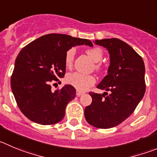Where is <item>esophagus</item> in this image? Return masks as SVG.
<instances>
[{
  "instance_id": "obj_1",
  "label": "esophagus",
  "mask_w": 157,
  "mask_h": 157,
  "mask_svg": "<svg viewBox=\"0 0 157 157\" xmlns=\"http://www.w3.org/2000/svg\"><path fill=\"white\" fill-rule=\"evenodd\" d=\"M76 94H77V97H80V96H81V95L83 94V92L80 91V90H77V93H76Z\"/></svg>"
}]
</instances>
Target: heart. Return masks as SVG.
Wrapping results in <instances>:
<instances>
[{"mask_svg": "<svg viewBox=\"0 0 157 157\" xmlns=\"http://www.w3.org/2000/svg\"><path fill=\"white\" fill-rule=\"evenodd\" d=\"M87 55L93 59L94 62H99L103 56V52L100 48L94 47L92 49H89L86 51ZM75 55V49H70L67 52L65 56V64L67 67H70L73 65L74 57ZM100 65H97V68H100ZM66 81L68 84L73 86L78 90H85L88 87L94 84L96 80L94 77L91 75L81 74L79 72H74L69 74L66 77Z\"/></svg>", "mask_w": 157, "mask_h": 157, "instance_id": "heart-1", "label": "heart"}]
</instances>
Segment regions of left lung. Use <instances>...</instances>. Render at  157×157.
<instances>
[{"label": "left lung", "instance_id": "8db88e82", "mask_svg": "<svg viewBox=\"0 0 157 157\" xmlns=\"http://www.w3.org/2000/svg\"><path fill=\"white\" fill-rule=\"evenodd\" d=\"M94 42L106 48L110 55L108 75L97 86L110 94L90 92L92 102L85 108L84 116L94 127L110 128L129 117L143 99L146 91L145 65L142 57L120 39Z\"/></svg>", "mask_w": 157, "mask_h": 157}]
</instances>
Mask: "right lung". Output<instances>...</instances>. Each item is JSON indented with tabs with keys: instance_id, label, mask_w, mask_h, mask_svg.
<instances>
[{
	"instance_id": "add662e5",
	"label": "right lung",
	"mask_w": 157,
	"mask_h": 157,
	"mask_svg": "<svg viewBox=\"0 0 157 157\" xmlns=\"http://www.w3.org/2000/svg\"><path fill=\"white\" fill-rule=\"evenodd\" d=\"M93 46L90 40L64 34H49L28 44L17 55L11 87L17 106L31 121L53 125L65 116L67 104L76 97L73 86L52 91V80L66 73L65 56L73 46Z\"/></svg>"
}]
</instances>
